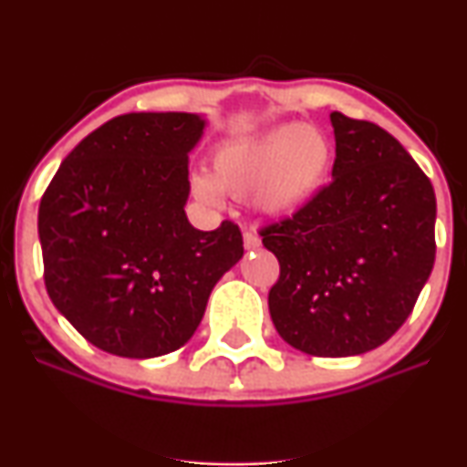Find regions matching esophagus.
I'll use <instances>...</instances> for the list:
<instances>
[{
  "instance_id": "34e87169",
  "label": "esophagus",
  "mask_w": 467,
  "mask_h": 467,
  "mask_svg": "<svg viewBox=\"0 0 467 467\" xmlns=\"http://www.w3.org/2000/svg\"><path fill=\"white\" fill-rule=\"evenodd\" d=\"M244 245H245V248H248V250L259 248V245H261V239L256 237L254 230H245V233H244Z\"/></svg>"
}]
</instances>
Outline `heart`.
<instances>
[{
	"instance_id": "obj_1",
	"label": "heart",
	"mask_w": 467,
	"mask_h": 467,
	"mask_svg": "<svg viewBox=\"0 0 467 467\" xmlns=\"http://www.w3.org/2000/svg\"><path fill=\"white\" fill-rule=\"evenodd\" d=\"M334 164V147L323 131L281 125L252 138L228 142L213 158V175L195 178V192L213 202L217 189L254 195L259 211L287 215L323 189Z\"/></svg>"
}]
</instances>
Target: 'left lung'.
<instances>
[{"instance_id":"1","label":"left lung","mask_w":467,"mask_h":467,"mask_svg":"<svg viewBox=\"0 0 467 467\" xmlns=\"http://www.w3.org/2000/svg\"><path fill=\"white\" fill-rule=\"evenodd\" d=\"M331 125L334 180L259 234L281 265L267 294L278 336L345 358L384 345L410 316L435 265L437 202L389 131L340 111Z\"/></svg>"}]
</instances>
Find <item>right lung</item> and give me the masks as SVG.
I'll list each match as a JSON object with an SVG mask.
<instances>
[{
	"mask_svg": "<svg viewBox=\"0 0 467 467\" xmlns=\"http://www.w3.org/2000/svg\"><path fill=\"white\" fill-rule=\"evenodd\" d=\"M203 125L186 111L111 118L72 149L41 197L47 296L99 349H180L244 256L234 222L197 230L186 219L189 151Z\"/></svg>",
	"mask_w": 467,
	"mask_h": 467,
	"instance_id": "right-lung-1",
	"label": "right lung"
}]
</instances>
